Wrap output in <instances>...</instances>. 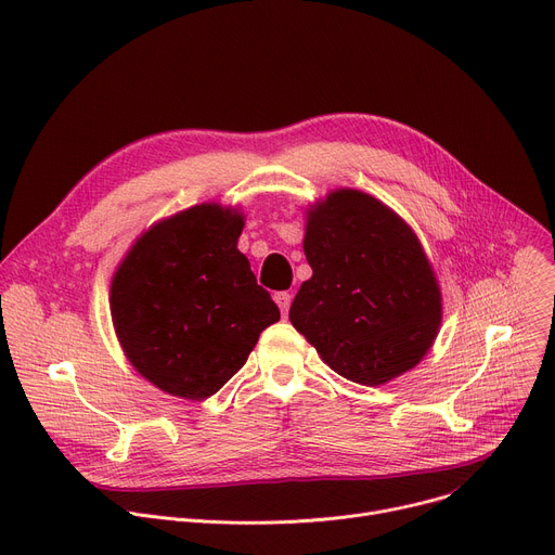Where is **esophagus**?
<instances>
[{"instance_id":"34e87169","label":"esophagus","mask_w":555,"mask_h":555,"mask_svg":"<svg viewBox=\"0 0 555 555\" xmlns=\"http://www.w3.org/2000/svg\"><path fill=\"white\" fill-rule=\"evenodd\" d=\"M274 301H276V306L281 308V312L287 314L289 301H293V295H289V293H276V295H274Z\"/></svg>"}]
</instances>
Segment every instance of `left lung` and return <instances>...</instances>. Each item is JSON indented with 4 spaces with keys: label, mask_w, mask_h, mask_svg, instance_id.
<instances>
[{
    "label": "left lung",
    "mask_w": 555,
    "mask_h": 555,
    "mask_svg": "<svg viewBox=\"0 0 555 555\" xmlns=\"http://www.w3.org/2000/svg\"><path fill=\"white\" fill-rule=\"evenodd\" d=\"M304 251L312 276L289 322L333 371L375 387L423 360L439 333L441 293L414 231L391 209L335 191L308 214Z\"/></svg>",
    "instance_id": "obj_1"
}]
</instances>
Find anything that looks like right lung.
<instances>
[{"label":"right lung","mask_w":555,"mask_h":555,"mask_svg":"<svg viewBox=\"0 0 555 555\" xmlns=\"http://www.w3.org/2000/svg\"><path fill=\"white\" fill-rule=\"evenodd\" d=\"M243 216L199 204L149 229L112 281L109 310L132 366L166 393L220 391L281 312L236 249Z\"/></svg>","instance_id":"obj_1"}]
</instances>
